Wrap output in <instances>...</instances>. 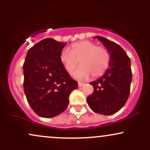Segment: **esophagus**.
Segmentation results:
<instances>
[{"label":"esophagus","mask_w":150,"mask_h":150,"mask_svg":"<svg viewBox=\"0 0 150 150\" xmlns=\"http://www.w3.org/2000/svg\"><path fill=\"white\" fill-rule=\"evenodd\" d=\"M85 85V83H82V82H78V86L79 87H82L83 86Z\"/></svg>","instance_id":"esophagus-1"}]
</instances>
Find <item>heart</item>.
<instances>
[{
    "label": "heart",
    "instance_id": "obj_1",
    "mask_svg": "<svg viewBox=\"0 0 150 150\" xmlns=\"http://www.w3.org/2000/svg\"><path fill=\"white\" fill-rule=\"evenodd\" d=\"M59 58L68 73L75 69L80 61L81 65L73 73V76L85 80L90 75L93 78H97L104 75L109 66L111 54L106 47L85 40L72 44L70 51L67 49L62 50Z\"/></svg>",
    "mask_w": 150,
    "mask_h": 150
}]
</instances>
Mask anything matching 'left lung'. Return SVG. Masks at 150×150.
Segmentation results:
<instances>
[{
  "label": "left lung",
  "instance_id": "1",
  "mask_svg": "<svg viewBox=\"0 0 150 150\" xmlns=\"http://www.w3.org/2000/svg\"><path fill=\"white\" fill-rule=\"evenodd\" d=\"M94 38L108 50L111 61L104 75L90 82L94 92L87 101L93 111L108 116L118 112L128 99L132 81L130 59L118 44L102 37Z\"/></svg>",
  "mask_w": 150,
  "mask_h": 150
}]
</instances>
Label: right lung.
<instances>
[{
  "instance_id": "obj_1",
  "label": "right lung",
  "mask_w": 150,
  "mask_h": 150,
  "mask_svg": "<svg viewBox=\"0 0 150 150\" xmlns=\"http://www.w3.org/2000/svg\"><path fill=\"white\" fill-rule=\"evenodd\" d=\"M66 43L46 38L29 49L23 64L24 92L38 116L53 118L65 111L78 83L60 61Z\"/></svg>"
}]
</instances>
